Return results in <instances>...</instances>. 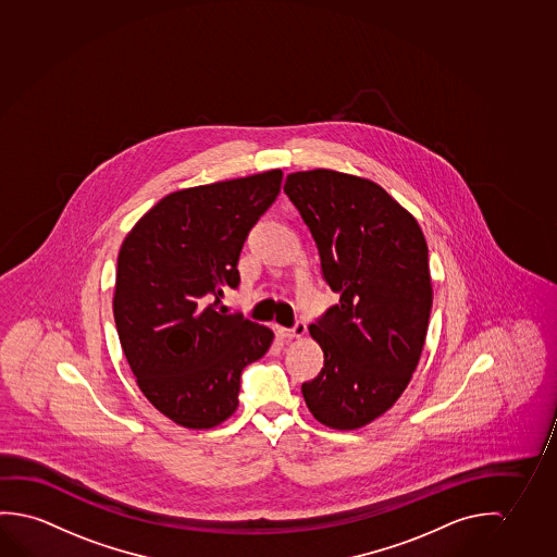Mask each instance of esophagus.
Returning <instances> with one entry per match:
<instances>
[{
    "mask_svg": "<svg viewBox=\"0 0 557 557\" xmlns=\"http://www.w3.org/2000/svg\"><path fill=\"white\" fill-rule=\"evenodd\" d=\"M306 331H308V325H306V321H296V325L292 329L278 327V335L284 336V338H300V336L306 335Z\"/></svg>",
    "mask_w": 557,
    "mask_h": 557,
    "instance_id": "34e87169",
    "label": "esophagus"
}]
</instances>
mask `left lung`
<instances>
[{"mask_svg": "<svg viewBox=\"0 0 557 557\" xmlns=\"http://www.w3.org/2000/svg\"><path fill=\"white\" fill-rule=\"evenodd\" d=\"M341 300L309 325L325 354L301 385L309 412L333 430H356L387 412L407 388L432 311L428 244L414 216L363 177L309 170L286 177Z\"/></svg>", "mask_w": 557, "mask_h": 557, "instance_id": "8db88e82", "label": "left lung"}]
</instances>
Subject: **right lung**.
Wrapping results in <instances>:
<instances>
[{
    "label": "right lung",
    "mask_w": 557,
    "mask_h": 557,
    "mask_svg": "<svg viewBox=\"0 0 557 557\" xmlns=\"http://www.w3.org/2000/svg\"><path fill=\"white\" fill-rule=\"evenodd\" d=\"M283 172L189 187L160 199L125 236L114 319L133 375L150 405L189 430L238 408L239 375L273 331L226 313L249 230L281 191Z\"/></svg>",
    "instance_id": "obj_1"
}]
</instances>
